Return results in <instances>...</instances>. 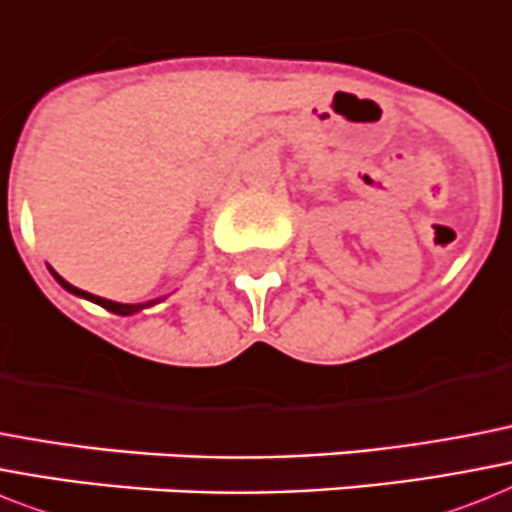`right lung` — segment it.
I'll return each mask as SVG.
<instances>
[{"mask_svg":"<svg viewBox=\"0 0 512 512\" xmlns=\"http://www.w3.org/2000/svg\"><path fill=\"white\" fill-rule=\"evenodd\" d=\"M49 273H52L54 281H57V284H60L62 289H65V292L76 294V297H81V299H89V302H94V305H99V307H105V310H110V313H115V315H134V313H141L144 307H152V305H157V302H162V299H165V297H157V299H149V302H136V305H126V302H112V299L97 297V294L83 292V289H78V286L68 284V281H65V278H62L60 273H57V270L49 268Z\"/></svg>","mask_w":512,"mask_h":512,"instance_id":"1","label":"right lung"}]
</instances>
